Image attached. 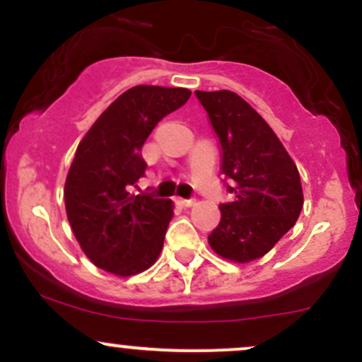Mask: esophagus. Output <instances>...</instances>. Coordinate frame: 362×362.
I'll return each instance as SVG.
<instances>
[{"instance_id":"obj_1","label":"esophagus","mask_w":362,"mask_h":362,"mask_svg":"<svg viewBox=\"0 0 362 362\" xmlns=\"http://www.w3.org/2000/svg\"><path fill=\"white\" fill-rule=\"evenodd\" d=\"M177 203L180 204V206L189 208V206H192V204L196 203V199H194V198H189V199H185V198H178V199H177Z\"/></svg>"}]
</instances>
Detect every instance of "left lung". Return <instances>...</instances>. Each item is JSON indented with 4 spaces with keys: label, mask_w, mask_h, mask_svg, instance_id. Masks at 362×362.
Here are the masks:
<instances>
[{
    "label": "left lung",
    "mask_w": 362,
    "mask_h": 362,
    "mask_svg": "<svg viewBox=\"0 0 362 362\" xmlns=\"http://www.w3.org/2000/svg\"><path fill=\"white\" fill-rule=\"evenodd\" d=\"M196 98L221 141V171L231 180V202L221 204V222L208 243L221 257L250 262L289 231L303 208L299 171L282 141L254 108L231 90Z\"/></svg>",
    "instance_id": "left-lung-1"
}]
</instances>
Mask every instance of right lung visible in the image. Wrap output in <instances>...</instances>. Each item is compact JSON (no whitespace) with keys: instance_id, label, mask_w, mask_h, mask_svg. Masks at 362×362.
I'll return each mask as SVG.
<instances>
[{"instance_id":"obj_1","label":"right lung","mask_w":362,"mask_h":362,"mask_svg":"<svg viewBox=\"0 0 362 362\" xmlns=\"http://www.w3.org/2000/svg\"><path fill=\"white\" fill-rule=\"evenodd\" d=\"M189 96L184 87H131L98 117L76 147L64 203L76 242L98 268L131 276L158 261L173 203L134 194L133 187L147 168L141 158L145 140Z\"/></svg>"}]
</instances>
